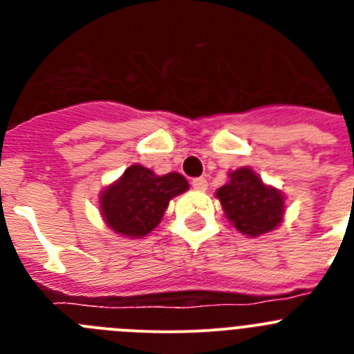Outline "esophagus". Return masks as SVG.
<instances>
[{
    "label": "esophagus",
    "instance_id": "34e87169",
    "mask_svg": "<svg viewBox=\"0 0 354 354\" xmlns=\"http://www.w3.org/2000/svg\"><path fill=\"white\" fill-rule=\"evenodd\" d=\"M193 187L195 189H198V192H205L207 189V180L204 179V177H198V179H193Z\"/></svg>",
    "mask_w": 354,
    "mask_h": 354
}]
</instances>
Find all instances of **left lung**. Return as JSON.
Segmentation results:
<instances>
[{
	"instance_id": "obj_1",
	"label": "left lung",
	"mask_w": 354,
	"mask_h": 354,
	"mask_svg": "<svg viewBox=\"0 0 354 354\" xmlns=\"http://www.w3.org/2000/svg\"><path fill=\"white\" fill-rule=\"evenodd\" d=\"M216 198L230 225L248 237L273 232L286 216V195L248 167L228 171L227 184L216 189Z\"/></svg>"
}]
</instances>
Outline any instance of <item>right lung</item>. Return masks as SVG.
<instances>
[{
	"label": "right lung",
	"instance_id": "obj_1",
	"mask_svg": "<svg viewBox=\"0 0 354 354\" xmlns=\"http://www.w3.org/2000/svg\"><path fill=\"white\" fill-rule=\"evenodd\" d=\"M187 189L189 184L177 171L158 175L134 162L99 193V209L111 232L142 239L161 223L170 200Z\"/></svg>",
	"mask_w": 354,
	"mask_h": 354
}]
</instances>
